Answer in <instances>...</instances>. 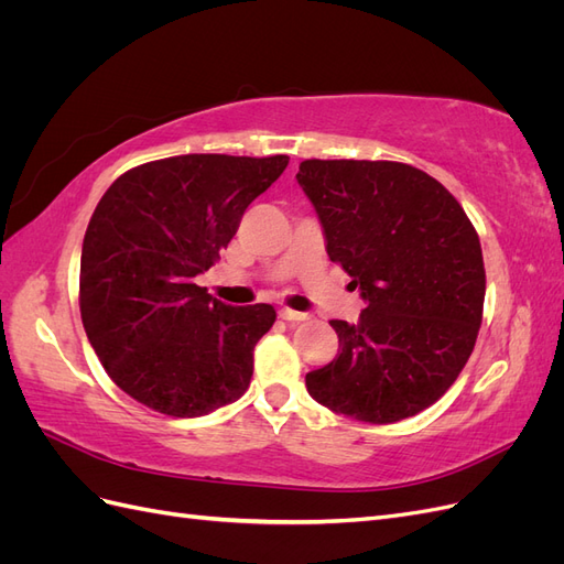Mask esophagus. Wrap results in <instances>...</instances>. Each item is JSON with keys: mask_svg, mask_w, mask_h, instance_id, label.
<instances>
[{"mask_svg": "<svg viewBox=\"0 0 564 564\" xmlns=\"http://www.w3.org/2000/svg\"><path fill=\"white\" fill-rule=\"evenodd\" d=\"M280 317L289 319V322H301V319H308V313H299V311H292V308H286V305H282Z\"/></svg>", "mask_w": 564, "mask_h": 564, "instance_id": "obj_1", "label": "esophagus"}]
</instances>
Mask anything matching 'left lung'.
I'll return each mask as SVG.
<instances>
[{
	"label": "left lung",
	"mask_w": 564,
	"mask_h": 564,
	"mask_svg": "<svg viewBox=\"0 0 564 564\" xmlns=\"http://www.w3.org/2000/svg\"><path fill=\"white\" fill-rule=\"evenodd\" d=\"M308 195L334 263L360 286L357 324L332 319L334 360L305 373L336 414L395 423L437 402L475 348L485 305L482 247L445 185L388 160H305Z\"/></svg>",
	"instance_id": "obj_1"
}]
</instances>
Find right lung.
Wrapping results in <instances>:
<instances>
[{
	"label": "right lung",
	"mask_w": 564,
	"mask_h": 564,
	"mask_svg": "<svg viewBox=\"0 0 564 564\" xmlns=\"http://www.w3.org/2000/svg\"><path fill=\"white\" fill-rule=\"evenodd\" d=\"M286 155H178L119 176L82 245V324L108 377L160 414L193 419L240 400L278 313L226 305L195 284L280 178Z\"/></svg>",
	"instance_id": "obj_1"
}]
</instances>
